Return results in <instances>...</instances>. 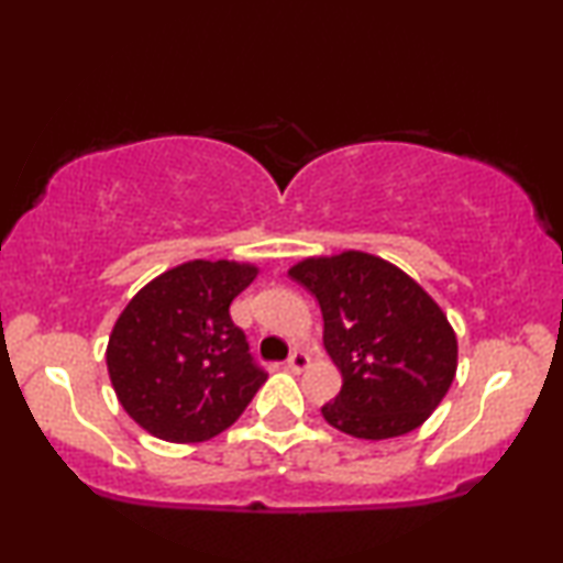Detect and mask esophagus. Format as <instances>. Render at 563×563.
<instances>
[{
  "instance_id": "obj_1",
  "label": "esophagus",
  "mask_w": 563,
  "mask_h": 563,
  "mask_svg": "<svg viewBox=\"0 0 563 563\" xmlns=\"http://www.w3.org/2000/svg\"><path fill=\"white\" fill-rule=\"evenodd\" d=\"M310 364V358H307V353H302V351H291L289 353V358H287V368L289 372H302V368Z\"/></svg>"
}]
</instances>
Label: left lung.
Returning a JSON list of instances; mask_svg holds the SVG:
<instances>
[{"mask_svg": "<svg viewBox=\"0 0 563 563\" xmlns=\"http://www.w3.org/2000/svg\"><path fill=\"white\" fill-rule=\"evenodd\" d=\"M289 276L318 299L322 341L343 376L322 418L366 441L422 426L456 374V335L428 291L361 251L307 258Z\"/></svg>", "mask_w": 563, "mask_h": 563, "instance_id": "1", "label": "left lung"}]
</instances>
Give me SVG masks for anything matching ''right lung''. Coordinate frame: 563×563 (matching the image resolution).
<instances>
[{
  "label": "right lung",
  "mask_w": 563,
  "mask_h": 563,
  "mask_svg": "<svg viewBox=\"0 0 563 563\" xmlns=\"http://www.w3.org/2000/svg\"><path fill=\"white\" fill-rule=\"evenodd\" d=\"M256 266L189 261L130 299L107 345L120 405L151 435L210 441L241 418L266 382L230 302L256 279Z\"/></svg>",
  "instance_id": "obj_1"
}]
</instances>
